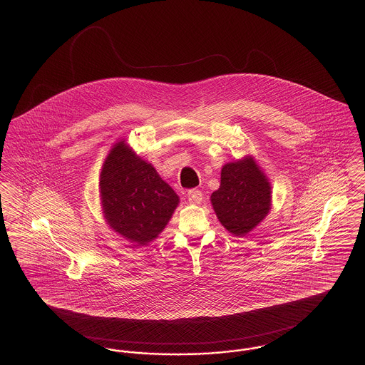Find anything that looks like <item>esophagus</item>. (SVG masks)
Segmentation results:
<instances>
[{"mask_svg": "<svg viewBox=\"0 0 365 365\" xmlns=\"http://www.w3.org/2000/svg\"><path fill=\"white\" fill-rule=\"evenodd\" d=\"M187 198H189L191 204H201L202 202V192L192 189V190L187 191Z\"/></svg>", "mask_w": 365, "mask_h": 365, "instance_id": "34e87169", "label": "esophagus"}]
</instances>
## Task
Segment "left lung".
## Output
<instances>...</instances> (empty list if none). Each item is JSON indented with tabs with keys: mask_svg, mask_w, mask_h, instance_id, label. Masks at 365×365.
<instances>
[{
	"mask_svg": "<svg viewBox=\"0 0 365 365\" xmlns=\"http://www.w3.org/2000/svg\"><path fill=\"white\" fill-rule=\"evenodd\" d=\"M271 183L252 156L227 163L222 168L220 187L212 192L213 210L228 232L243 237L265 219L271 210Z\"/></svg>",
	"mask_w": 365,
	"mask_h": 365,
	"instance_id": "1",
	"label": "left lung"
}]
</instances>
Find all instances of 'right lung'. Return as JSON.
<instances>
[{
	"label": "right lung",
	"instance_id": "add662e5",
	"mask_svg": "<svg viewBox=\"0 0 365 365\" xmlns=\"http://www.w3.org/2000/svg\"><path fill=\"white\" fill-rule=\"evenodd\" d=\"M100 197L106 225L137 245L156 240L179 205L173 187L124 139L105 158Z\"/></svg>",
	"mask_w": 365,
	"mask_h": 365
}]
</instances>
